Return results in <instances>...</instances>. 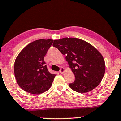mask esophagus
<instances>
[{"mask_svg":"<svg viewBox=\"0 0 121 121\" xmlns=\"http://www.w3.org/2000/svg\"><path fill=\"white\" fill-rule=\"evenodd\" d=\"M64 72H65V68H63V67L61 68L60 69V71H59V72H60L61 74H63V73H64Z\"/></svg>","mask_w":121,"mask_h":121,"instance_id":"34e87169","label":"esophagus"}]
</instances>
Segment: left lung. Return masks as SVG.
<instances>
[{"label":"left lung","instance_id":"left-lung-1","mask_svg":"<svg viewBox=\"0 0 121 121\" xmlns=\"http://www.w3.org/2000/svg\"><path fill=\"white\" fill-rule=\"evenodd\" d=\"M64 55L75 80L69 83L71 89L86 93L99 85L104 75L105 62L96 48L80 39L65 38L54 40L53 44Z\"/></svg>","mask_w":121,"mask_h":121}]
</instances>
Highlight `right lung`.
<instances>
[{
  "label": "right lung",
  "instance_id": "1",
  "mask_svg": "<svg viewBox=\"0 0 121 121\" xmlns=\"http://www.w3.org/2000/svg\"><path fill=\"white\" fill-rule=\"evenodd\" d=\"M53 41L52 39L34 41L22 49L16 58L15 77L19 87L25 91L39 94L52 86L56 74L49 72L44 58Z\"/></svg>",
  "mask_w": 121,
  "mask_h": 121
}]
</instances>
